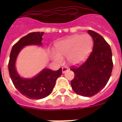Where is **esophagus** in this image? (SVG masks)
<instances>
[{"mask_svg":"<svg viewBox=\"0 0 122 122\" xmlns=\"http://www.w3.org/2000/svg\"><path fill=\"white\" fill-rule=\"evenodd\" d=\"M68 70V67L64 66L62 68V72H63V73H66V71Z\"/></svg>","mask_w":122,"mask_h":122,"instance_id":"esophagus-1","label":"esophagus"}]
</instances>
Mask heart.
I'll return each mask as SVG.
<instances>
[{"label":"heart","instance_id":"1","mask_svg":"<svg viewBox=\"0 0 122 122\" xmlns=\"http://www.w3.org/2000/svg\"><path fill=\"white\" fill-rule=\"evenodd\" d=\"M92 39L87 34L76 35L57 42L55 51H51L52 58L58 63H62L63 57H67L71 65H76L84 61L91 53Z\"/></svg>","mask_w":122,"mask_h":122}]
</instances>
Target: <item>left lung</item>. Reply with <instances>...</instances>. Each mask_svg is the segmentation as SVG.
<instances>
[{
	"mask_svg": "<svg viewBox=\"0 0 122 122\" xmlns=\"http://www.w3.org/2000/svg\"><path fill=\"white\" fill-rule=\"evenodd\" d=\"M88 33L94 41L92 51L85 63L70 69L75 73L71 81L73 90L84 97L93 96L104 88L113 66L110 45L99 33L92 30Z\"/></svg>",
	"mask_w": 122,
	"mask_h": 122,
	"instance_id": "8db88e82",
	"label": "left lung"
}]
</instances>
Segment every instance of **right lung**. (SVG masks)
<instances>
[{"label": "right lung", "instance_id": "obj_1", "mask_svg": "<svg viewBox=\"0 0 122 122\" xmlns=\"http://www.w3.org/2000/svg\"><path fill=\"white\" fill-rule=\"evenodd\" d=\"M44 33L32 32L22 37L12 47L9 61V72L12 83L21 94L31 99H41L48 96L53 90L57 78L62 75L61 68L55 71L44 68L33 78H25L21 77L16 70V59L22 49L31 45L42 46Z\"/></svg>", "mask_w": 122, "mask_h": 122}]
</instances>
